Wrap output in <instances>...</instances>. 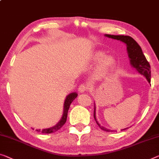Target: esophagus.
I'll list each match as a JSON object with an SVG mask.
<instances>
[{"instance_id":"1","label":"esophagus","mask_w":159,"mask_h":159,"mask_svg":"<svg viewBox=\"0 0 159 159\" xmlns=\"http://www.w3.org/2000/svg\"><path fill=\"white\" fill-rule=\"evenodd\" d=\"M88 89H89L88 85L85 84H83L79 86V91L80 92V93H84V92H86L88 91Z\"/></svg>"}]
</instances>
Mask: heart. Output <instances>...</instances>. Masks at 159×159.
<instances>
[{"label": "heart", "instance_id": "1", "mask_svg": "<svg viewBox=\"0 0 159 159\" xmlns=\"http://www.w3.org/2000/svg\"><path fill=\"white\" fill-rule=\"evenodd\" d=\"M93 62H98L96 69V76H102L107 73L114 67L116 65V58L113 56H106V53L103 51H98L93 54Z\"/></svg>", "mask_w": 159, "mask_h": 159}]
</instances>
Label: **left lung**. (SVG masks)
Wrapping results in <instances>:
<instances>
[{"instance_id":"8db88e82","label":"left lung","mask_w":159,"mask_h":159,"mask_svg":"<svg viewBox=\"0 0 159 159\" xmlns=\"http://www.w3.org/2000/svg\"><path fill=\"white\" fill-rule=\"evenodd\" d=\"M105 36L112 39L114 40H118L123 43H124L127 46V52L129 54V57L130 59V63L131 65L138 71L140 74L144 75L146 79H147L148 83L151 82V66L148 61L146 60L145 56L143 53L142 49L140 46L138 44L135 40L129 35H108L106 34ZM96 107L94 108V113L93 116L96 120V124L98 125L103 131L107 132H112L114 131H111L110 129L104 128L102 125H101L96 120ZM125 129H123L121 131H124Z\"/></svg>"}]
</instances>
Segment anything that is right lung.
I'll return each mask as SVG.
<instances>
[{"instance_id": "add662e5", "label": "right lung", "mask_w": 159, "mask_h": 159, "mask_svg": "<svg viewBox=\"0 0 159 159\" xmlns=\"http://www.w3.org/2000/svg\"><path fill=\"white\" fill-rule=\"evenodd\" d=\"M78 96V94L75 93V92H73V93H70L69 95H68L66 96V98L64 102V109H63V116L61 118V119L60 121H59L58 124H57L56 125H54L53 127L49 128V129H36L35 131L38 132H41L42 134H51V133H54L58 131L62 128L63 125L65 124V123L66 122V119H67V115H68V111L69 109L70 105V103L73 102V101Z\"/></svg>"}]
</instances>
